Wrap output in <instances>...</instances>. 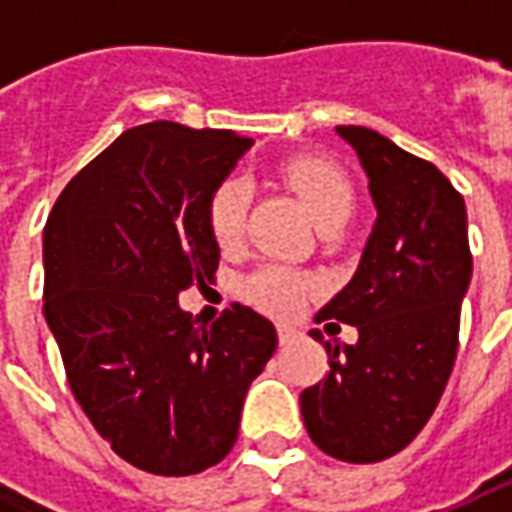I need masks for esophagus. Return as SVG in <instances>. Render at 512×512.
<instances>
[{"instance_id": "esophagus-1", "label": "esophagus", "mask_w": 512, "mask_h": 512, "mask_svg": "<svg viewBox=\"0 0 512 512\" xmlns=\"http://www.w3.org/2000/svg\"><path fill=\"white\" fill-rule=\"evenodd\" d=\"M296 339V330L287 325H279V344H290Z\"/></svg>"}]
</instances>
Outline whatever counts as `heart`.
<instances>
[{
    "label": "heart",
    "instance_id": "b5f03b06",
    "mask_svg": "<svg viewBox=\"0 0 512 512\" xmlns=\"http://www.w3.org/2000/svg\"><path fill=\"white\" fill-rule=\"evenodd\" d=\"M290 190L302 199L319 230L339 227L353 210V185L339 165L322 156H293L282 165ZM250 187L239 176H227L213 187L207 202V227L219 250H236L245 239ZM316 293V279L285 265H262L242 282V296L273 316H290Z\"/></svg>",
    "mask_w": 512,
    "mask_h": 512
}]
</instances>
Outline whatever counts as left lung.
<instances>
[{
	"instance_id": "8db88e82",
	"label": "left lung",
	"mask_w": 512,
	"mask_h": 512,
	"mask_svg": "<svg viewBox=\"0 0 512 512\" xmlns=\"http://www.w3.org/2000/svg\"><path fill=\"white\" fill-rule=\"evenodd\" d=\"M336 133L356 150L379 216L359 270L316 313V322L356 327L359 342L339 347L313 333L330 370L302 390V419L327 456L370 464L413 442L442 399L473 256L462 193L442 170L376 130L339 125Z\"/></svg>"
}]
</instances>
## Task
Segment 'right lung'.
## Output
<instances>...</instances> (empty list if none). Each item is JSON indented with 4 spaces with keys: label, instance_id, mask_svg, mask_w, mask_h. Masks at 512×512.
<instances>
[{
    "label": "right lung",
    "instance_id": "add662e5",
    "mask_svg": "<svg viewBox=\"0 0 512 512\" xmlns=\"http://www.w3.org/2000/svg\"><path fill=\"white\" fill-rule=\"evenodd\" d=\"M250 145L233 130L139 125L70 179L45 225V319L70 390L145 473L222 462L276 350L253 307L233 302L210 327L179 307L182 290L213 282L207 202Z\"/></svg>",
    "mask_w": 512,
    "mask_h": 512
}]
</instances>
